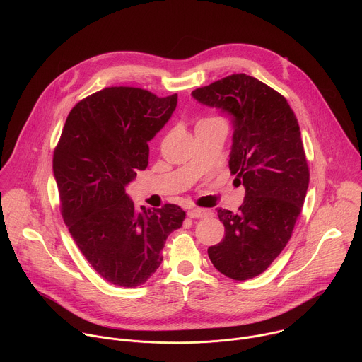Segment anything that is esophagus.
<instances>
[{"label": "esophagus", "mask_w": 362, "mask_h": 362, "mask_svg": "<svg viewBox=\"0 0 362 362\" xmlns=\"http://www.w3.org/2000/svg\"><path fill=\"white\" fill-rule=\"evenodd\" d=\"M212 212L208 209H202V208H193L190 211H187V216L193 218V219H199V218H204V216H209Z\"/></svg>", "instance_id": "1"}]
</instances>
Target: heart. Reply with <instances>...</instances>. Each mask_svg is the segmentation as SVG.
<instances>
[{"instance_id": "obj_1", "label": "heart", "mask_w": 362, "mask_h": 362, "mask_svg": "<svg viewBox=\"0 0 362 362\" xmlns=\"http://www.w3.org/2000/svg\"><path fill=\"white\" fill-rule=\"evenodd\" d=\"M209 120H218V117H208V119H203L200 122H209Z\"/></svg>"}]
</instances>
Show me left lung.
I'll use <instances>...</instances> for the list:
<instances>
[{"instance_id": "1", "label": "left lung", "mask_w": 362, "mask_h": 362, "mask_svg": "<svg viewBox=\"0 0 362 362\" xmlns=\"http://www.w3.org/2000/svg\"><path fill=\"white\" fill-rule=\"evenodd\" d=\"M192 95L232 116L229 169L245 199L236 214L218 209L225 238L208 255L221 274L246 281L275 261L302 211L309 169L299 124L282 94L246 74L228 76Z\"/></svg>"}]
</instances>
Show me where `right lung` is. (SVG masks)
<instances>
[{
  "mask_svg": "<svg viewBox=\"0 0 362 362\" xmlns=\"http://www.w3.org/2000/svg\"><path fill=\"white\" fill-rule=\"evenodd\" d=\"M177 94L107 87L70 112L54 150L62 215L91 268L109 284L136 288L160 267L168 236L186 214L176 204L140 211L127 185L148 163V141L172 117Z\"/></svg>",
  "mask_w": 362,
  "mask_h": 362,
  "instance_id": "add662e5",
  "label": "right lung"
}]
</instances>
